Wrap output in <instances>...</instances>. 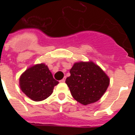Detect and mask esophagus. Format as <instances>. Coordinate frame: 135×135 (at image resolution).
Listing matches in <instances>:
<instances>
[{"label":"esophagus","instance_id":"esophagus-1","mask_svg":"<svg viewBox=\"0 0 135 135\" xmlns=\"http://www.w3.org/2000/svg\"><path fill=\"white\" fill-rule=\"evenodd\" d=\"M65 80H66V77H64V78L63 79H62V80H60V82H61V83H64V82H65Z\"/></svg>","mask_w":135,"mask_h":135}]
</instances>
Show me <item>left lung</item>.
I'll return each mask as SVG.
<instances>
[{
    "instance_id": "8db88e82",
    "label": "left lung",
    "mask_w": 135,
    "mask_h": 135,
    "mask_svg": "<svg viewBox=\"0 0 135 135\" xmlns=\"http://www.w3.org/2000/svg\"><path fill=\"white\" fill-rule=\"evenodd\" d=\"M70 74L66 83L72 97L83 105L90 104L100 99L110 83L109 76L92 61L74 63Z\"/></svg>"
}]
</instances>
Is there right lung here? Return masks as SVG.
I'll return each instance as SVG.
<instances>
[{
    "mask_svg": "<svg viewBox=\"0 0 135 135\" xmlns=\"http://www.w3.org/2000/svg\"><path fill=\"white\" fill-rule=\"evenodd\" d=\"M59 83L45 64H37L28 68L20 76V87L22 91L35 102L43 101L53 92Z\"/></svg>",
    "mask_w": 135,
    "mask_h": 135,
    "instance_id": "obj_1",
    "label": "right lung"
}]
</instances>
